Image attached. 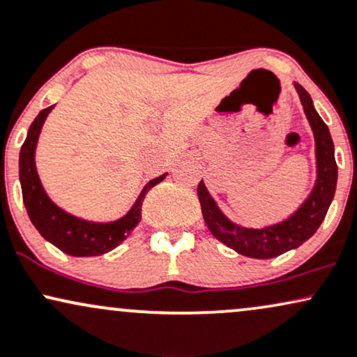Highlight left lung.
<instances>
[{"mask_svg":"<svg viewBox=\"0 0 357 357\" xmlns=\"http://www.w3.org/2000/svg\"><path fill=\"white\" fill-rule=\"evenodd\" d=\"M294 86L299 93L304 113L312 128L314 142H316L317 178L304 204L291 217L279 224L252 229L230 220L208 194L204 180H200L199 187H197L204 220L212 236L245 257L272 259L303 245L319 229L326 213H328L329 205L333 202L334 194H336L337 165L336 158H334V144L329 128L314 108L311 95L299 83H294Z\"/></svg>","mask_w":357,"mask_h":357,"instance_id":"1","label":"left lung"}]
</instances>
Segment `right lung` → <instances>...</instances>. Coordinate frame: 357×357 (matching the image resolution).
Returning <instances> with one entry per match:
<instances>
[{"label":"right lung","instance_id":"obj_1","mask_svg":"<svg viewBox=\"0 0 357 357\" xmlns=\"http://www.w3.org/2000/svg\"><path fill=\"white\" fill-rule=\"evenodd\" d=\"M53 108L54 105L38 113L36 119L29 125L26 140L21 146L20 183L24 207H26L29 220L41 234V237L58 247L61 252L73 255V257H91V255L107 254L119 247L137 227L142 219V204H144L146 192L160 183L167 177V174L150 180L142 188L132 208L120 219L112 222H93L71 215L50 199L41 185L40 175L36 170L35 153L38 138H40L46 116Z\"/></svg>","mask_w":357,"mask_h":357}]
</instances>
